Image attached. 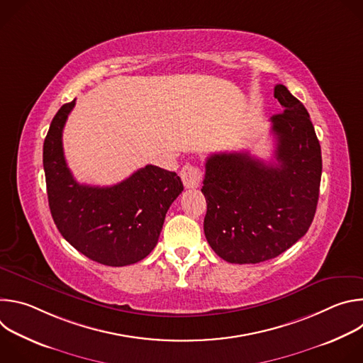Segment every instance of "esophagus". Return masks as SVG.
Wrapping results in <instances>:
<instances>
[{
	"label": "esophagus",
	"mask_w": 363,
	"mask_h": 363,
	"mask_svg": "<svg viewBox=\"0 0 363 363\" xmlns=\"http://www.w3.org/2000/svg\"><path fill=\"white\" fill-rule=\"evenodd\" d=\"M202 178H203V175H202L201 169L198 167H195V165H189L188 164L181 171V179L184 182L185 188H188V189L198 188L201 185V182H202Z\"/></svg>",
	"instance_id": "esophagus-1"
}]
</instances>
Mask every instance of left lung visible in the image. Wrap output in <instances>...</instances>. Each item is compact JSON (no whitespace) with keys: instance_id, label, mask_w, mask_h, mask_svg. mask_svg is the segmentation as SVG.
Here are the masks:
<instances>
[{"instance_id":"obj_1","label":"left lung","mask_w":363,"mask_h":363,"mask_svg":"<svg viewBox=\"0 0 363 363\" xmlns=\"http://www.w3.org/2000/svg\"><path fill=\"white\" fill-rule=\"evenodd\" d=\"M283 113L272 118L276 162L248 152L214 153L205 162L203 233L228 263L267 262L308 230L316 213L322 152L310 116L286 86L274 87Z\"/></svg>"}]
</instances>
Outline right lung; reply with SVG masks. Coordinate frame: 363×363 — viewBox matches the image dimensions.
I'll return each instance as SVG.
<instances>
[{
	"mask_svg": "<svg viewBox=\"0 0 363 363\" xmlns=\"http://www.w3.org/2000/svg\"><path fill=\"white\" fill-rule=\"evenodd\" d=\"M76 100L51 121L43 146L51 217L60 234L90 260L122 267L157 245L171 203L184 191L175 172L146 165L112 186L79 184L67 168L63 128Z\"/></svg>",
	"mask_w": 363,
	"mask_h": 363,
	"instance_id": "obj_1",
	"label": "right lung"
}]
</instances>
